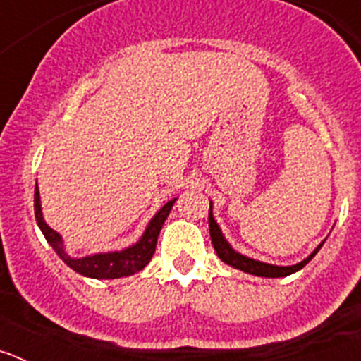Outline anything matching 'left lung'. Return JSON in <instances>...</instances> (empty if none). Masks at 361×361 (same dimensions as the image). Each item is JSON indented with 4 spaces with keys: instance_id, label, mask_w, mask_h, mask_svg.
<instances>
[{
    "instance_id": "8db88e82",
    "label": "left lung",
    "mask_w": 361,
    "mask_h": 361,
    "mask_svg": "<svg viewBox=\"0 0 361 361\" xmlns=\"http://www.w3.org/2000/svg\"><path fill=\"white\" fill-rule=\"evenodd\" d=\"M208 220H209V237H212L213 247H215V251H216V255H219L220 260L228 264V266L235 267V269H240V271H244V273H250V275H255V276L279 279V276L291 275V273H295V271L302 269V267H304L305 264H307L309 260H311V258L314 257L318 251H320L322 245H324V242H322L317 250L312 251V253L309 255L305 260H302L300 264H295V266H273V264H266V262H260V260H253V258L244 257V255L237 253V251L233 250L231 245L228 244V240L224 238V235H222V231H220V228H219V224L215 222V219H213L212 206H209V219Z\"/></svg>"
}]
</instances>
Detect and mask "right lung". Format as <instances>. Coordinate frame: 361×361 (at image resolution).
<instances>
[{
    "label": "right lung",
    "instance_id": "1",
    "mask_svg": "<svg viewBox=\"0 0 361 361\" xmlns=\"http://www.w3.org/2000/svg\"><path fill=\"white\" fill-rule=\"evenodd\" d=\"M173 202L175 199L170 200V202H166L164 206L155 213V216L149 220L148 228H146L141 240L137 242V244H133L132 247H126V250L123 251H114V253H97L90 255V257L72 258L70 255H66L61 235L57 231H54L50 226H47V222L43 220L37 183L36 191H34V212H36L37 226H39V229L43 231L47 242L52 245L54 251L59 255V258H61L70 269H73L75 273H79V275L82 276H90V279H121V276L133 275L137 271L145 269L146 264L152 260L153 253H155L159 233H161L164 220L168 219L171 208H173Z\"/></svg>",
    "mask_w": 361,
    "mask_h": 361
}]
</instances>
